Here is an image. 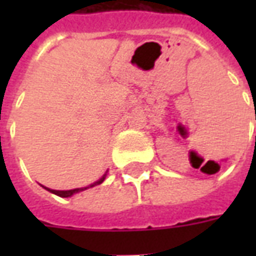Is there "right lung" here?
I'll return each instance as SVG.
<instances>
[{
  "label": "right lung",
  "mask_w": 256,
  "mask_h": 256,
  "mask_svg": "<svg viewBox=\"0 0 256 256\" xmlns=\"http://www.w3.org/2000/svg\"><path fill=\"white\" fill-rule=\"evenodd\" d=\"M104 178L106 177H102L100 181H97V182L92 184V185H90V188H92V186H94V185H98V184L102 182V181H104ZM88 188H89V186H88ZM88 188H76V189H71V190H54V189H49V188H46V189L49 190V192H52V193H54V194L60 196V198H70V196H72L74 193L82 192V190H84V189H88Z\"/></svg>",
  "instance_id": "obj_1"
}]
</instances>
